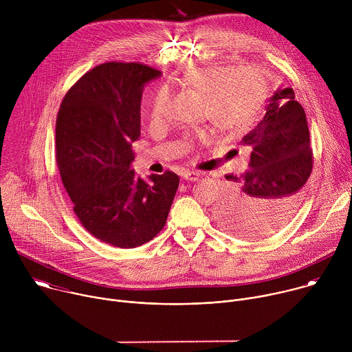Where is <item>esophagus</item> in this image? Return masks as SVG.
<instances>
[{
  "instance_id": "esophagus-1",
  "label": "esophagus",
  "mask_w": 352,
  "mask_h": 352,
  "mask_svg": "<svg viewBox=\"0 0 352 352\" xmlns=\"http://www.w3.org/2000/svg\"><path fill=\"white\" fill-rule=\"evenodd\" d=\"M202 175H204V173H200V171H186V173L184 174V178H185L186 181L196 182V181L200 179V177H202Z\"/></svg>"
}]
</instances>
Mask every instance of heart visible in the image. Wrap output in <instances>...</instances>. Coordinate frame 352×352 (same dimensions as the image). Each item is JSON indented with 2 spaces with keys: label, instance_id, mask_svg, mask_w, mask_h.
<instances>
[{
  "label": "heart",
  "instance_id": "b5f03b06",
  "mask_svg": "<svg viewBox=\"0 0 352 352\" xmlns=\"http://www.w3.org/2000/svg\"><path fill=\"white\" fill-rule=\"evenodd\" d=\"M179 85L202 94L205 117L227 132H241L252 124L269 90L265 72L252 65H210L190 69L181 78ZM168 103V87H160L150 102V121L162 122Z\"/></svg>",
  "mask_w": 352,
  "mask_h": 352
}]
</instances>
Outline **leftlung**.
I'll return each instance as SVG.
<instances>
[{
	"label": "left lung",
	"mask_w": 352,
	"mask_h": 352,
	"mask_svg": "<svg viewBox=\"0 0 352 352\" xmlns=\"http://www.w3.org/2000/svg\"><path fill=\"white\" fill-rule=\"evenodd\" d=\"M241 144L250 148L249 168L239 177L226 175L238 189L223 199L216 216L242 238L267 235L296 210L314 166L307 116L292 87L274 91L263 120Z\"/></svg>",
	"instance_id": "obj_1"
}]
</instances>
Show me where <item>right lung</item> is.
Masks as SVG:
<instances>
[{
  "instance_id": "obj_1",
  "label": "right lung",
  "mask_w": 352,
  "mask_h": 352,
  "mask_svg": "<svg viewBox=\"0 0 352 352\" xmlns=\"http://www.w3.org/2000/svg\"><path fill=\"white\" fill-rule=\"evenodd\" d=\"M160 75L136 63L97 65L68 90L57 116L56 159L74 212L93 236L117 248L153 239L179 185L173 171L144 181L131 168L143 87Z\"/></svg>"
}]
</instances>
